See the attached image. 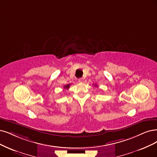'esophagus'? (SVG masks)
Returning a JSON list of instances; mask_svg holds the SVG:
<instances>
[{
    "mask_svg": "<svg viewBox=\"0 0 157 157\" xmlns=\"http://www.w3.org/2000/svg\"><path fill=\"white\" fill-rule=\"evenodd\" d=\"M83 78H79L78 79V82H80V83H82L83 82Z\"/></svg>",
    "mask_w": 157,
    "mask_h": 157,
    "instance_id": "1",
    "label": "esophagus"
}]
</instances>
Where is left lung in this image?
Returning <instances> with one entry per match:
<instances>
[{
    "mask_svg": "<svg viewBox=\"0 0 157 157\" xmlns=\"http://www.w3.org/2000/svg\"><path fill=\"white\" fill-rule=\"evenodd\" d=\"M95 86H97V85H95Z\"/></svg>",
    "mask_w": 157,
    "mask_h": 157,
    "instance_id": "1",
    "label": "left lung"
}]
</instances>
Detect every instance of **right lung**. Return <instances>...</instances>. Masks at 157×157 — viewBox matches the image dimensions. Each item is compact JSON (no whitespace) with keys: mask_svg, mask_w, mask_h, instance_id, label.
<instances>
[{"mask_svg":"<svg viewBox=\"0 0 157 157\" xmlns=\"http://www.w3.org/2000/svg\"><path fill=\"white\" fill-rule=\"evenodd\" d=\"M70 85H71V84L65 85V86H64V89H68L69 87H70Z\"/></svg>","mask_w":157,"mask_h":157,"instance_id":"right-lung-1","label":"right lung"}]
</instances>
